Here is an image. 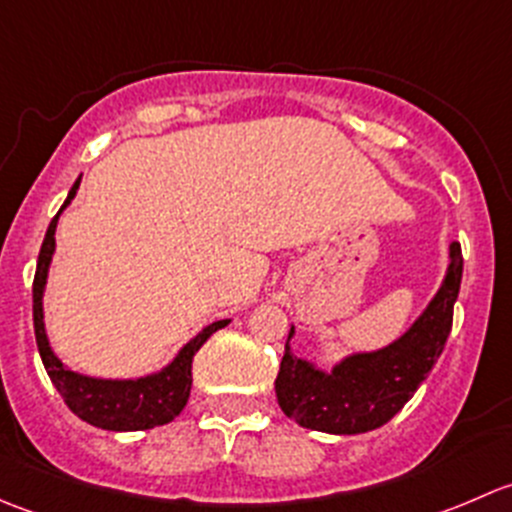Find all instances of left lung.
Instances as JSON below:
<instances>
[{"label": "left lung", "instance_id": "1", "mask_svg": "<svg viewBox=\"0 0 512 512\" xmlns=\"http://www.w3.org/2000/svg\"><path fill=\"white\" fill-rule=\"evenodd\" d=\"M461 277V245L453 242L446 280L414 327L386 349L349 356L329 374L297 359L285 347L275 379L282 411L299 426L339 436L374 431L391 421L416 394L446 347ZM292 334L294 327L287 342Z\"/></svg>", "mask_w": 512, "mask_h": 512}]
</instances>
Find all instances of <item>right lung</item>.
<instances>
[{
	"label": "right lung",
	"mask_w": 512,
	"mask_h": 512,
	"mask_svg": "<svg viewBox=\"0 0 512 512\" xmlns=\"http://www.w3.org/2000/svg\"><path fill=\"white\" fill-rule=\"evenodd\" d=\"M81 178L76 180L74 188L69 190V198L61 205V210L71 203V198L79 190ZM59 210V213H61ZM59 213L51 220L49 230H46L44 242L39 250V262H36L34 275V334L36 347H39L41 361L49 374L51 384L61 394L71 411L81 418V421L91 423V426L106 428V431H146V428L163 426L170 423L180 411L185 409L190 396V386H193V356L208 342L210 334L223 329V322H213L205 327L195 339H190L180 354L165 366L160 374L143 376L136 381H106V379H91V376H81L76 371L66 369L49 347V339L44 332V309H41V294H44L46 272H49L51 255H54V232Z\"/></svg>",
	"instance_id": "right-lung-1"
}]
</instances>
